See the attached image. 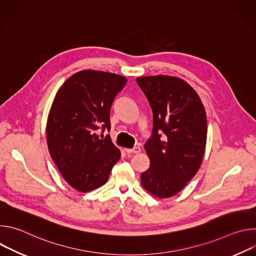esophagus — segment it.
I'll return each instance as SVG.
<instances>
[{
    "mask_svg": "<svg viewBox=\"0 0 256 256\" xmlns=\"http://www.w3.org/2000/svg\"><path fill=\"white\" fill-rule=\"evenodd\" d=\"M126 152L128 154H138L140 152V147H134L132 149H126Z\"/></svg>",
    "mask_w": 256,
    "mask_h": 256,
    "instance_id": "34e87169",
    "label": "esophagus"
}]
</instances>
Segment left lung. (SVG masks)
<instances>
[{
	"instance_id": "left-lung-1",
	"label": "left lung",
	"mask_w": 256,
	"mask_h": 256,
	"mask_svg": "<svg viewBox=\"0 0 256 256\" xmlns=\"http://www.w3.org/2000/svg\"><path fill=\"white\" fill-rule=\"evenodd\" d=\"M136 81L153 112V134L144 147L151 164L142 173L140 184L156 198H167L184 188L202 165L206 110L196 90L180 78L158 75Z\"/></svg>"
}]
</instances>
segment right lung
I'll use <instances>...</instances> for the list:
<instances>
[{
    "label": "right lung",
    "mask_w": 256,
    "mask_h": 256,
    "mask_svg": "<svg viewBox=\"0 0 256 256\" xmlns=\"http://www.w3.org/2000/svg\"><path fill=\"white\" fill-rule=\"evenodd\" d=\"M126 81L112 72L84 70L72 75L54 99L46 124L48 151L64 179L78 192L103 186L120 158L110 136L100 138L96 130H110L112 104Z\"/></svg>",
    "instance_id": "obj_1"
}]
</instances>
